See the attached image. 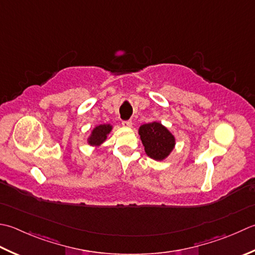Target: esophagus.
<instances>
[{"label":"esophagus","instance_id":"1","mask_svg":"<svg viewBox=\"0 0 255 255\" xmlns=\"http://www.w3.org/2000/svg\"><path fill=\"white\" fill-rule=\"evenodd\" d=\"M123 126L126 128H131L132 127V122L131 121H125L123 122Z\"/></svg>","mask_w":255,"mask_h":255}]
</instances>
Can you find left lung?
I'll return each instance as SVG.
<instances>
[{"mask_svg": "<svg viewBox=\"0 0 255 255\" xmlns=\"http://www.w3.org/2000/svg\"><path fill=\"white\" fill-rule=\"evenodd\" d=\"M138 133L147 156L153 160L162 161L167 159L176 146L173 133L159 122L141 125Z\"/></svg>", "mask_w": 255, "mask_h": 255, "instance_id": "obj_1", "label": "left lung"}]
</instances>
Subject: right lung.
Segmentation results:
<instances>
[{
	"label": "right lung",
	"instance_id": "right-lung-1",
	"mask_svg": "<svg viewBox=\"0 0 255 255\" xmlns=\"http://www.w3.org/2000/svg\"><path fill=\"white\" fill-rule=\"evenodd\" d=\"M113 130V125L111 124H102L97 125L93 128V130L87 137V143L89 146L98 148L107 140L108 134Z\"/></svg>",
	"mask_w": 255,
	"mask_h": 255
}]
</instances>
